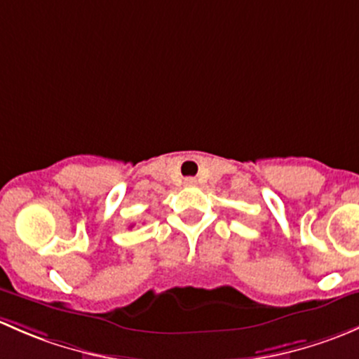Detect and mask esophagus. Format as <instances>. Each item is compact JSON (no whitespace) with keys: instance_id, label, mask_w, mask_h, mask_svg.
I'll use <instances>...</instances> for the list:
<instances>
[{"instance_id":"34e87169","label":"esophagus","mask_w":359,"mask_h":359,"mask_svg":"<svg viewBox=\"0 0 359 359\" xmlns=\"http://www.w3.org/2000/svg\"><path fill=\"white\" fill-rule=\"evenodd\" d=\"M183 183L187 184V187H194V184H197V180H195V178H184Z\"/></svg>"}]
</instances>
